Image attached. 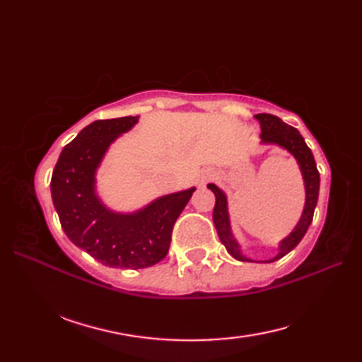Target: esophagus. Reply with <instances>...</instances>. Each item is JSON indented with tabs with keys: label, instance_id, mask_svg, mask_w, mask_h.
I'll list each match as a JSON object with an SVG mask.
<instances>
[{
	"label": "esophagus",
	"instance_id": "esophagus-1",
	"mask_svg": "<svg viewBox=\"0 0 362 362\" xmlns=\"http://www.w3.org/2000/svg\"><path fill=\"white\" fill-rule=\"evenodd\" d=\"M211 177H213V171H211V169H202V171L197 173V177H196L197 185H204V183H205L206 180H210Z\"/></svg>",
	"mask_w": 362,
	"mask_h": 362
}]
</instances>
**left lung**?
<instances>
[{
    "label": "left lung",
    "mask_w": 362,
    "mask_h": 362,
    "mask_svg": "<svg viewBox=\"0 0 362 362\" xmlns=\"http://www.w3.org/2000/svg\"><path fill=\"white\" fill-rule=\"evenodd\" d=\"M255 119L259 122L261 127V144H274L279 148L289 152L292 157L296 158L300 173H302L303 185H305V205L302 216H300L296 227L291 230L288 236H284L279 243V249L272 258L267 259H253L247 255H244L241 244L238 243L232 232V224H230L228 216V202L224 191L214 183H209V189H211L216 197V204H214L213 210V222L216 227V232L221 243L226 245L227 252L238 261H250V263H272L283 258L286 253H289L296 245L302 241L305 233L308 232V227L311 226L314 209L317 205L319 197V187H320V175L316 166V160L313 157L311 149L306 146L303 136L300 135L297 129L283 122L279 117L269 113H259L255 115Z\"/></svg>",
    "instance_id": "left-lung-1"
}]
</instances>
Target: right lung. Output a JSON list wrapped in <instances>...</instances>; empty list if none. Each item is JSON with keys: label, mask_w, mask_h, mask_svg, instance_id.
Returning a JSON list of instances; mask_svg holds the SVG:
<instances>
[{"label": "right lung", "mask_w": 362, "mask_h": 362, "mask_svg": "<svg viewBox=\"0 0 362 362\" xmlns=\"http://www.w3.org/2000/svg\"><path fill=\"white\" fill-rule=\"evenodd\" d=\"M140 117L93 121L62 149L51 177V196L70 241L109 267L144 269L168 253L174 222L194 187L160 196L143 209L122 213L99 197L96 173L107 151Z\"/></svg>", "instance_id": "add662e5"}]
</instances>
